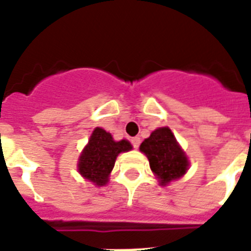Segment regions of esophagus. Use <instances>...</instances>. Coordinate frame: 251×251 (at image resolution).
Returning <instances> with one entry per match:
<instances>
[{
	"label": "esophagus",
	"mask_w": 251,
	"mask_h": 251,
	"mask_svg": "<svg viewBox=\"0 0 251 251\" xmlns=\"http://www.w3.org/2000/svg\"><path fill=\"white\" fill-rule=\"evenodd\" d=\"M131 145H133L134 149H138V147H139V145H141V138L139 137L131 138Z\"/></svg>",
	"instance_id": "34e87169"
}]
</instances>
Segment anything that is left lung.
<instances>
[{
  "label": "left lung",
  "mask_w": 251,
  "mask_h": 251,
  "mask_svg": "<svg viewBox=\"0 0 251 251\" xmlns=\"http://www.w3.org/2000/svg\"><path fill=\"white\" fill-rule=\"evenodd\" d=\"M161 185L178 179L186 173L189 160L169 127H159L139 147Z\"/></svg>",
  "instance_id": "1"
}]
</instances>
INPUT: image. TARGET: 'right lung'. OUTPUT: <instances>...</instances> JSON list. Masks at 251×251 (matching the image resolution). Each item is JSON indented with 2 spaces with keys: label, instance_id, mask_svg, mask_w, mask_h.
Listing matches in <instances>:
<instances>
[{
  "label": "right lung",
  "instance_id": "obj_1",
  "mask_svg": "<svg viewBox=\"0 0 251 251\" xmlns=\"http://www.w3.org/2000/svg\"><path fill=\"white\" fill-rule=\"evenodd\" d=\"M131 149L129 141L116 142L105 130L96 127L91 134L88 145L80 153L78 172L95 185L102 186L108 182L118 153L127 152Z\"/></svg>",
  "mask_w": 251,
  "mask_h": 251
}]
</instances>
